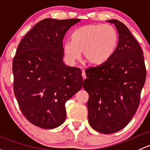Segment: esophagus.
Listing matches in <instances>:
<instances>
[{
	"label": "esophagus",
	"mask_w": 150,
	"mask_h": 150,
	"mask_svg": "<svg viewBox=\"0 0 150 150\" xmlns=\"http://www.w3.org/2000/svg\"><path fill=\"white\" fill-rule=\"evenodd\" d=\"M82 76H83V79H86V72H85V70L82 71Z\"/></svg>",
	"instance_id": "obj_1"
}]
</instances>
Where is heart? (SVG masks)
<instances>
[{"label": "heart", "instance_id": "b5f03b06", "mask_svg": "<svg viewBox=\"0 0 150 150\" xmlns=\"http://www.w3.org/2000/svg\"><path fill=\"white\" fill-rule=\"evenodd\" d=\"M72 41L63 44L66 59L75 64L81 57L93 65H101L112 57L117 47V31L111 25L88 24L78 28L71 34Z\"/></svg>", "mask_w": 150, "mask_h": 150}]
</instances>
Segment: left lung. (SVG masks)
<instances>
[{
  "mask_svg": "<svg viewBox=\"0 0 150 150\" xmlns=\"http://www.w3.org/2000/svg\"><path fill=\"white\" fill-rule=\"evenodd\" d=\"M119 33L114 53L104 64L86 70L83 88L89 95L88 121L93 129L112 134L126 127L137 110L145 83L143 52L128 28L108 20Z\"/></svg>",
  "mask_w": 150,
  "mask_h": 150,
  "instance_id": "8db88e82",
  "label": "left lung"
}]
</instances>
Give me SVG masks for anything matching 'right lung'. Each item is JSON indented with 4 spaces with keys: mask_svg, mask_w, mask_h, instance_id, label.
Instances as JSON below:
<instances>
[{
    "mask_svg": "<svg viewBox=\"0 0 150 150\" xmlns=\"http://www.w3.org/2000/svg\"><path fill=\"white\" fill-rule=\"evenodd\" d=\"M77 18H45L37 23L17 47L13 59V91L23 116L43 129H54L66 118L65 103L83 84L80 68L62 61V40Z\"/></svg>",
    "mask_w": 150,
    "mask_h": 150,
    "instance_id": "obj_1",
    "label": "right lung"
}]
</instances>
